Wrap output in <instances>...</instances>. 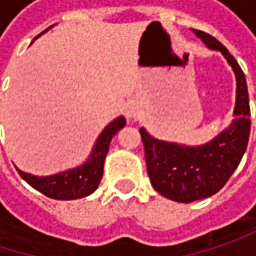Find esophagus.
I'll list each match as a JSON object with an SVG mask.
<instances>
[{
    "label": "esophagus",
    "instance_id": "obj_1",
    "mask_svg": "<svg viewBox=\"0 0 256 256\" xmlns=\"http://www.w3.org/2000/svg\"><path fill=\"white\" fill-rule=\"evenodd\" d=\"M128 117H136V116H138V108H136L134 105H128Z\"/></svg>",
    "mask_w": 256,
    "mask_h": 256
}]
</instances>
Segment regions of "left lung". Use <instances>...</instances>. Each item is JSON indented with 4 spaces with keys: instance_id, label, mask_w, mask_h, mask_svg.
<instances>
[{
    "instance_id": "left-lung-1",
    "label": "left lung",
    "mask_w": 256,
    "mask_h": 256,
    "mask_svg": "<svg viewBox=\"0 0 256 256\" xmlns=\"http://www.w3.org/2000/svg\"><path fill=\"white\" fill-rule=\"evenodd\" d=\"M209 48L220 50L228 60L237 78V100L234 120L212 142L203 146H180L150 136L139 128L150 180L162 196L179 203H191L218 192L237 169L249 140L250 108L246 78L230 52L212 35L194 29Z\"/></svg>"
}]
</instances>
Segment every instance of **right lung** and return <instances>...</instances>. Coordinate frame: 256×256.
I'll list each match as a JSON object with an SVG mask.
<instances>
[{
    "label": "right lung",
    "instance_id": "add662e5",
    "mask_svg": "<svg viewBox=\"0 0 256 256\" xmlns=\"http://www.w3.org/2000/svg\"><path fill=\"white\" fill-rule=\"evenodd\" d=\"M124 126H126L124 117H118L110 126H106L105 130L100 133L90 158L81 168L66 170L64 174L53 175V176H34L19 169L18 172L30 186H34L35 190H38L40 192H42L50 198L74 200V198L86 197L98 188L102 179L104 162L108 154L111 139Z\"/></svg>",
    "mask_w": 256,
    "mask_h": 256
}]
</instances>
